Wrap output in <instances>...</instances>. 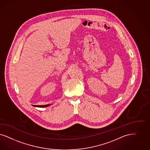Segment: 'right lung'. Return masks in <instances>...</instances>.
Masks as SVG:
<instances>
[{"mask_svg": "<svg viewBox=\"0 0 150 150\" xmlns=\"http://www.w3.org/2000/svg\"><path fill=\"white\" fill-rule=\"evenodd\" d=\"M50 105H33L35 107H39V108H45V107H47L50 106Z\"/></svg>", "mask_w": 150, "mask_h": 150, "instance_id": "right-lung-1", "label": "right lung"}]
</instances>
